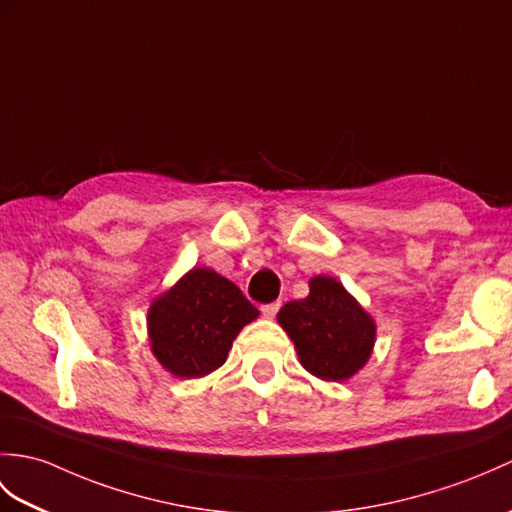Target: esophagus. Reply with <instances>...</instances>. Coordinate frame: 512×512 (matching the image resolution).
Here are the masks:
<instances>
[{
    "label": "esophagus",
    "mask_w": 512,
    "mask_h": 512,
    "mask_svg": "<svg viewBox=\"0 0 512 512\" xmlns=\"http://www.w3.org/2000/svg\"><path fill=\"white\" fill-rule=\"evenodd\" d=\"M279 307H281L279 301L277 303H266V305H261V314H264V318H275L277 312H279Z\"/></svg>",
    "instance_id": "34e87169"
}]
</instances>
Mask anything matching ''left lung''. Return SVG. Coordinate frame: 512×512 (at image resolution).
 I'll return each mask as SVG.
<instances>
[{
  "mask_svg": "<svg viewBox=\"0 0 512 512\" xmlns=\"http://www.w3.org/2000/svg\"><path fill=\"white\" fill-rule=\"evenodd\" d=\"M277 320L305 371L327 382H344L371 358L375 320L334 277H314L310 294L285 303Z\"/></svg>",
  "mask_w": 512,
  "mask_h": 512,
  "instance_id": "8db88e82",
  "label": "left lung"
}]
</instances>
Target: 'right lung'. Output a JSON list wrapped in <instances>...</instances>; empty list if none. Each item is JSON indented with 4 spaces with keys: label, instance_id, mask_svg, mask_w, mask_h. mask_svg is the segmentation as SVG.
<instances>
[{
    "label": "right lung",
    "instance_id": "right-lung-1",
    "mask_svg": "<svg viewBox=\"0 0 512 512\" xmlns=\"http://www.w3.org/2000/svg\"><path fill=\"white\" fill-rule=\"evenodd\" d=\"M257 316L235 283L209 268H192L152 301L150 347L176 377L209 375L227 362L235 336Z\"/></svg>",
    "mask_w": 512,
    "mask_h": 512
}]
</instances>
